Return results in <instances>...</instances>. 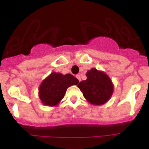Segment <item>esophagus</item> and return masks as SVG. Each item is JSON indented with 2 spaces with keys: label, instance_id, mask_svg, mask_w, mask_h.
Wrapping results in <instances>:
<instances>
[{
  "label": "esophagus",
  "instance_id": "esophagus-1",
  "mask_svg": "<svg viewBox=\"0 0 149 149\" xmlns=\"http://www.w3.org/2000/svg\"><path fill=\"white\" fill-rule=\"evenodd\" d=\"M76 78H77L78 80H79V81H81V75H79V74L76 75Z\"/></svg>",
  "mask_w": 149,
  "mask_h": 149
}]
</instances>
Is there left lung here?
<instances>
[{
    "mask_svg": "<svg viewBox=\"0 0 149 149\" xmlns=\"http://www.w3.org/2000/svg\"><path fill=\"white\" fill-rule=\"evenodd\" d=\"M86 80L78 85L84 97L91 104L100 105L109 100L113 92V85L107 75L92 68L86 73Z\"/></svg>",
    "mask_w": 149,
    "mask_h": 149,
    "instance_id": "1",
    "label": "left lung"
}]
</instances>
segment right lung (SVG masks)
<instances>
[{
    "mask_svg": "<svg viewBox=\"0 0 149 149\" xmlns=\"http://www.w3.org/2000/svg\"><path fill=\"white\" fill-rule=\"evenodd\" d=\"M79 80L71 74L52 73L40 87V98L44 104L55 106L65 96L66 90L72 85H77Z\"/></svg>",
    "mask_w": 149,
    "mask_h": 149,
    "instance_id": "right-lung-1",
    "label": "right lung"
}]
</instances>
